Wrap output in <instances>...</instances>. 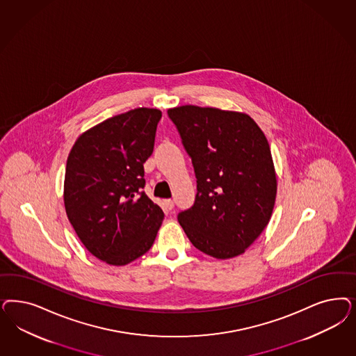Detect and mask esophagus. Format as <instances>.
<instances>
[{"label": "esophagus", "instance_id": "obj_1", "mask_svg": "<svg viewBox=\"0 0 356 356\" xmlns=\"http://www.w3.org/2000/svg\"><path fill=\"white\" fill-rule=\"evenodd\" d=\"M165 207H166L169 211H172V208H174V202H172V199H166V200H165Z\"/></svg>", "mask_w": 356, "mask_h": 356}]
</instances>
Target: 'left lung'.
I'll return each mask as SVG.
<instances>
[{
  "instance_id": "left-lung-1",
  "label": "left lung",
  "mask_w": 356,
  "mask_h": 356,
  "mask_svg": "<svg viewBox=\"0 0 356 356\" xmlns=\"http://www.w3.org/2000/svg\"><path fill=\"white\" fill-rule=\"evenodd\" d=\"M168 115L196 177L195 203L178 213L181 227L207 255H240L266 228L275 204V169L267 138L241 113L187 104Z\"/></svg>"
}]
</instances>
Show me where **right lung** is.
Here are the masks:
<instances>
[{
  "label": "right lung",
  "mask_w": 356,
  "mask_h": 356,
  "mask_svg": "<svg viewBox=\"0 0 356 356\" xmlns=\"http://www.w3.org/2000/svg\"><path fill=\"white\" fill-rule=\"evenodd\" d=\"M160 110L138 107L82 134L69 153L64 203L81 242L106 264L124 266L149 250L163 212L143 191Z\"/></svg>",
  "instance_id": "right-lung-1"
}]
</instances>
